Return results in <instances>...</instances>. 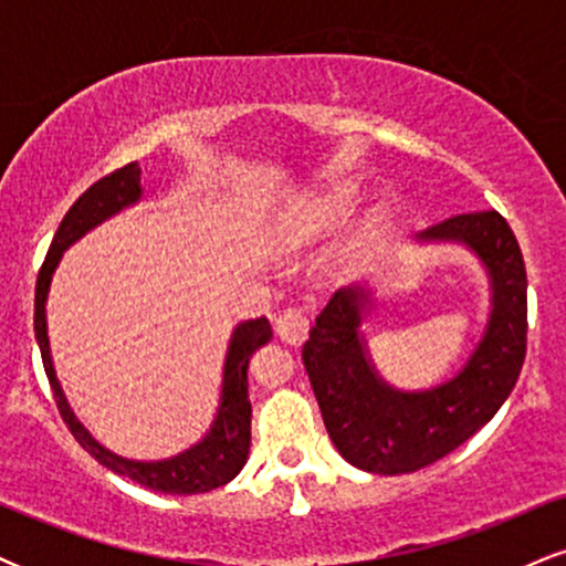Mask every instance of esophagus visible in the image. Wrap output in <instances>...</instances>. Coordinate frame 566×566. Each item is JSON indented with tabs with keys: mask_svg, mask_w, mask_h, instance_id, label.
<instances>
[{
	"mask_svg": "<svg viewBox=\"0 0 566 566\" xmlns=\"http://www.w3.org/2000/svg\"><path fill=\"white\" fill-rule=\"evenodd\" d=\"M308 327H311V319H308V311H305L303 305H290V308H284L282 314L276 316V335L282 337V340L292 343V346L305 340Z\"/></svg>",
	"mask_w": 566,
	"mask_h": 566,
	"instance_id": "esophagus-1",
	"label": "esophagus"
}]
</instances>
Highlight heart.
I'll use <instances>...</instances> for the list:
<instances>
[{
    "label": "heart",
    "mask_w": 566,
    "mask_h": 566,
    "mask_svg": "<svg viewBox=\"0 0 566 566\" xmlns=\"http://www.w3.org/2000/svg\"><path fill=\"white\" fill-rule=\"evenodd\" d=\"M356 193L350 188H337V191L327 193V197L311 205L308 210L301 212L295 220H292V233L301 239L319 237L324 231H333L335 226H340L343 220L350 216L354 210Z\"/></svg>",
    "instance_id": "1"
}]
</instances>
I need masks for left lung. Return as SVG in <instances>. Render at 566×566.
I'll use <instances>...</instances> for the list:
<instances>
[{
    "mask_svg": "<svg viewBox=\"0 0 566 566\" xmlns=\"http://www.w3.org/2000/svg\"><path fill=\"white\" fill-rule=\"evenodd\" d=\"M423 242L471 247L490 271L492 314L465 367L431 391H396L378 378L359 335L367 292L337 290L303 346V365L337 452L356 469L396 476L458 450L509 399L527 356V269L495 210L452 216Z\"/></svg>",
    "mask_w": 566,
    "mask_h": 566,
    "instance_id": "left-lung-1",
    "label": "left lung"
}]
</instances>
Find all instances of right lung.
<instances>
[{
  "label": "right lung",
  "instance_id": "obj_1",
  "mask_svg": "<svg viewBox=\"0 0 566 566\" xmlns=\"http://www.w3.org/2000/svg\"><path fill=\"white\" fill-rule=\"evenodd\" d=\"M140 199V167L138 161L119 167V170L108 172L106 178L95 180L80 199L71 205V210L63 216L57 226L53 244H50L48 258H44L42 269L36 276V295H34V333L39 350H42V365L48 373L50 388H53L57 412H61L63 423L74 433V439L87 450L101 465L112 469L119 476L133 479L154 492H165V495H199V492L218 490V486L229 484L239 471L244 469L247 452H250V420L252 405L250 394H247V367H250V356L258 348L271 340V324L265 316L261 319L242 322L231 335L229 354H226L223 367V391H220V407L212 423L210 433L193 444L191 450L175 454L170 460H127L114 454L106 447H101L90 437L76 415L71 412L66 396L61 391V382L55 378L53 359H50V343H48V319H44V303H48V290L57 261L63 258V250L74 244L76 239L84 237L97 223L112 218L122 207L135 205Z\"/></svg>",
  "mask_w": 566,
  "mask_h": 566
}]
</instances>
